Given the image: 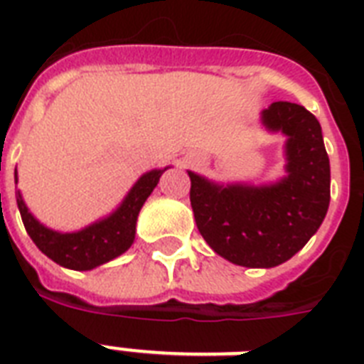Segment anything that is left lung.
Here are the masks:
<instances>
[{
    "label": "left lung",
    "instance_id": "1",
    "mask_svg": "<svg viewBox=\"0 0 364 364\" xmlns=\"http://www.w3.org/2000/svg\"><path fill=\"white\" fill-rule=\"evenodd\" d=\"M262 124L287 136V176L272 185H217L188 171L191 205L202 238L238 266L272 268L304 247L331 202V164L321 124L291 102H274Z\"/></svg>",
    "mask_w": 364,
    "mask_h": 364
}]
</instances>
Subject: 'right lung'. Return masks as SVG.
Masks as SVG:
<instances>
[{
    "instance_id": "right-lung-1",
    "label": "right lung",
    "mask_w": 364,
    "mask_h": 364,
    "mask_svg": "<svg viewBox=\"0 0 364 364\" xmlns=\"http://www.w3.org/2000/svg\"><path fill=\"white\" fill-rule=\"evenodd\" d=\"M166 170V168H164ZM164 170H153L141 176L132 187L121 208H117L109 217L82 228L79 232L60 234L43 227L26 208L22 196H16L20 217L26 232L30 234L37 247L56 264L71 270H92L122 255L136 238V221L141 205L156 187ZM16 181V171H14Z\"/></svg>"
}]
</instances>
